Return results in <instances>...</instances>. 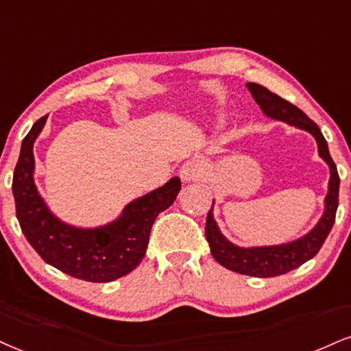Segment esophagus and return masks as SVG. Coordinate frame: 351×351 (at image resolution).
Segmentation results:
<instances>
[{"label":"esophagus","instance_id":"34e87169","mask_svg":"<svg viewBox=\"0 0 351 351\" xmlns=\"http://www.w3.org/2000/svg\"><path fill=\"white\" fill-rule=\"evenodd\" d=\"M204 175V163L197 158H191L184 162L180 168V176L184 183H191V181H197Z\"/></svg>","mask_w":351,"mask_h":351}]
</instances>
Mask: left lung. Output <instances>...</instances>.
<instances>
[{"label":"left lung","mask_w":351,"mask_h":351,"mask_svg":"<svg viewBox=\"0 0 351 351\" xmlns=\"http://www.w3.org/2000/svg\"><path fill=\"white\" fill-rule=\"evenodd\" d=\"M247 88L265 116L274 121H282L286 124L309 132L317 142L320 158L330 168V180H328L327 196L324 199L325 208L322 217L315 223L314 229L288 243L267 245V247H239V245L232 243L230 240L223 237L221 229L217 227V222L214 221L213 201V208H210L208 219H206V239H208L210 253H213L217 263H221L222 267L230 269V271L240 274H248V276L256 278H273L299 268L302 263H306V261L317 255L327 235L330 234L333 222H335L337 208H339L340 178L335 163H333L330 154H328L327 141L324 138L319 125L314 121H311L294 104L280 98V96L274 95L261 84L247 83Z\"/></svg>","instance_id":"left-lung-1"}]
</instances>
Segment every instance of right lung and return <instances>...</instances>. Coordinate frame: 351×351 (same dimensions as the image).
<instances>
[{"label":"right lung","mask_w":351,"mask_h":351,"mask_svg":"<svg viewBox=\"0 0 351 351\" xmlns=\"http://www.w3.org/2000/svg\"><path fill=\"white\" fill-rule=\"evenodd\" d=\"M45 121L47 116L24 137L12 176L16 216L23 234L45 263L78 280L109 282L125 276L145 255L155 219L178 196L180 178L173 176L163 186L130 201L112 222L90 229L70 226L49 209L34 183V142Z\"/></svg>","instance_id":"obj_1"}]
</instances>
